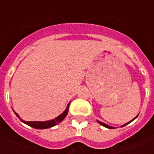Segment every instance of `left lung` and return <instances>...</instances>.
<instances>
[{
	"mask_svg": "<svg viewBox=\"0 0 154 154\" xmlns=\"http://www.w3.org/2000/svg\"><path fill=\"white\" fill-rule=\"evenodd\" d=\"M136 117H135V118H136ZM135 118H134V119H135ZM134 119H133L132 120V121H134ZM131 121V122H132ZM99 123H100V124L101 125H103V126H105V127H106V128H108V129H114V128H113V127H111V126H109V125H106V124H105V123H103V122H98ZM129 122H128V123H126V124H125V125H122V127H123V126H125V125H126L127 124H129Z\"/></svg>",
	"mask_w": 154,
	"mask_h": 154,
	"instance_id": "1",
	"label": "left lung"
}]
</instances>
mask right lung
Listing matches in <instances>:
<instances>
[{
	"instance_id": "1",
	"label": "right lung",
	"mask_w": 154,
	"mask_h": 154,
	"mask_svg": "<svg viewBox=\"0 0 154 154\" xmlns=\"http://www.w3.org/2000/svg\"><path fill=\"white\" fill-rule=\"evenodd\" d=\"M69 104H68L67 108L65 109V110L64 111L62 114H60V116H58L57 117H56L55 119L50 120V121H47V122H25L20 118L19 115L15 112V114L17 116V117L22 122H24L25 124L29 125V126L32 127V128H35V129H48V128H50V127H53L56 125H57L58 123H60L63 121V119L66 117V115L68 114V111H69Z\"/></svg>"
}]
</instances>
